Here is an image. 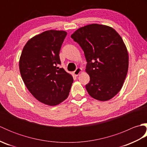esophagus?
<instances>
[{"mask_svg":"<svg viewBox=\"0 0 147 147\" xmlns=\"http://www.w3.org/2000/svg\"><path fill=\"white\" fill-rule=\"evenodd\" d=\"M82 71H83V70H82V68H77L73 72V73H74V75H75V76H78L79 74H80L81 73H82Z\"/></svg>","mask_w":147,"mask_h":147,"instance_id":"esophagus-1","label":"esophagus"}]
</instances>
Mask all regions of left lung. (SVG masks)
<instances>
[{
  "mask_svg": "<svg viewBox=\"0 0 147 147\" xmlns=\"http://www.w3.org/2000/svg\"><path fill=\"white\" fill-rule=\"evenodd\" d=\"M71 37L82 47L87 64L88 94L100 101H107L123 87L127 73L129 56L126 47L112 28L92 24L78 29Z\"/></svg>",
  "mask_w": 147,
  "mask_h": 147,
  "instance_id": "left-lung-1",
  "label": "left lung"
}]
</instances>
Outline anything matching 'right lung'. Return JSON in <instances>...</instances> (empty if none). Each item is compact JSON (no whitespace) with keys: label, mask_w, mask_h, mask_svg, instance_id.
Returning <instances> with one entry per match:
<instances>
[{"label":"right lung","mask_w":147,"mask_h":147,"mask_svg":"<svg viewBox=\"0 0 147 147\" xmlns=\"http://www.w3.org/2000/svg\"><path fill=\"white\" fill-rule=\"evenodd\" d=\"M67 35L47 30L30 39L19 62L21 76L33 96L46 105H57L67 98L73 78L61 64L59 52Z\"/></svg>","instance_id":"1"}]
</instances>
